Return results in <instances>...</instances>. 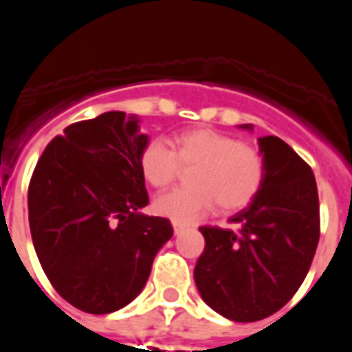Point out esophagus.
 I'll return each instance as SVG.
<instances>
[{
	"label": "esophagus",
	"mask_w": 352,
	"mask_h": 352,
	"mask_svg": "<svg viewBox=\"0 0 352 352\" xmlns=\"http://www.w3.org/2000/svg\"><path fill=\"white\" fill-rule=\"evenodd\" d=\"M173 229H174V232H176V234H179L183 229H186V226L183 222H176V220H173Z\"/></svg>",
	"instance_id": "obj_1"
}]
</instances>
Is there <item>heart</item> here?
Wrapping results in <instances>:
<instances>
[{
	"instance_id": "heart-1",
	"label": "heart",
	"mask_w": 352,
	"mask_h": 352,
	"mask_svg": "<svg viewBox=\"0 0 352 352\" xmlns=\"http://www.w3.org/2000/svg\"><path fill=\"white\" fill-rule=\"evenodd\" d=\"M179 166H195L188 176V188H176L160 195L153 208L158 214L176 222H192L217 204V210H241L259 192L264 162L254 148L214 130L179 133L170 148L162 141L146 146L141 155V173L155 188H166Z\"/></svg>"
}]
</instances>
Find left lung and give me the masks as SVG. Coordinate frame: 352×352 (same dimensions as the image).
<instances>
[{
    "label": "left lung",
    "mask_w": 352,
    "mask_h": 352,
    "mask_svg": "<svg viewBox=\"0 0 352 352\" xmlns=\"http://www.w3.org/2000/svg\"><path fill=\"white\" fill-rule=\"evenodd\" d=\"M254 132V125H238ZM264 162L259 192L229 219L236 229L201 227L206 239L194 270L208 307L236 322L280 310L309 273L319 243L314 173L275 135L257 139Z\"/></svg>",
    "instance_id": "1"
}]
</instances>
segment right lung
I'll return each instance as SVG.
<instances>
[{"instance_id": "right-lung-1", "label": "right lung", "mask_w": 352, "mask_h": 352, "mask_svg": "<svg viewBox=\"0 0 352 352\" xmlns=\"http://www.w3.org/2000/svg\"><path fill=\"white\" fill-rule=\"evenodd\" d=\"M141 118L109 111L49 142L28 190L30 229L43 272L76 309L111 314L144 289L155 256L173 238L149 203Z\"/></svg>"}]
</instances>
